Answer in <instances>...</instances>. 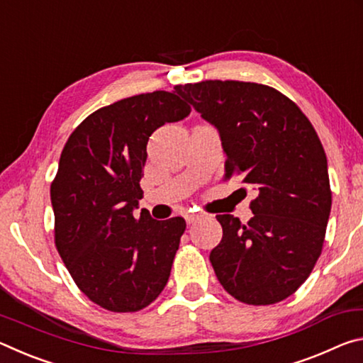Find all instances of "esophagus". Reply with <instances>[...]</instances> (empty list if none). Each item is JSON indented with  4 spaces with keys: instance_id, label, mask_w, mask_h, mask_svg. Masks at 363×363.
Here are the masks:
<instances>
[{
    "instance_id": "1",
    "label": "esophagus",
    "mask_w": 363,
    "mask_h": 363,
    "mask_svg": "<svg viewBox=\"0 0 363 363\" xmlns=\"http://www.w3.org/2000/svg\"><path fill=\"white\" fill-rule=\"evenodd\" d=\"M200 218H201L200 213H186L187 224H194V223H196V220H199Z\"/></svg>"
}]
</instances>
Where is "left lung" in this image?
Wrapping results in <instances>:
<instances>
[{"label": "left lung", "mask_w": 363, "mask_h": 363, "mask_svg": "<svg viewBox=\"0 0 363 363\" xmlns=\"http://www.w3.org/2000/svg\"><path fill=\"white\" fill-rule=\"evenodd\" d=\"M174 89L218 130L225 179L240 176L257 190L247 224L216 216L223 240L210 261L218 280L245 304L284 301L314 269L331 210L327 155L314 126L266 84L206 79Z\"/></svg>", "instance_id": "8db88e82"}]
</instances>
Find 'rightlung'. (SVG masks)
Returning <instances> with one entry per match:
<instances>
[{
	"instance_id": "obj_1",
	"label": "right lung",
	"mask_w": 363,
	"mask_h": 363,
	"mask_svg": "<svg viewBox=\"0 0 363 363\" xmlns=\"http://www.w3.org/2000/svg\"><path fill=\"white\" fill-rule=\"evenodd\" d=\"M189 113L168 91L126 97L83 120L60 153L51 184L56 247L79 290L104 309H144L169 279L186 220L134 210L150 134Z\"/></svg>"
}]
</instances>
